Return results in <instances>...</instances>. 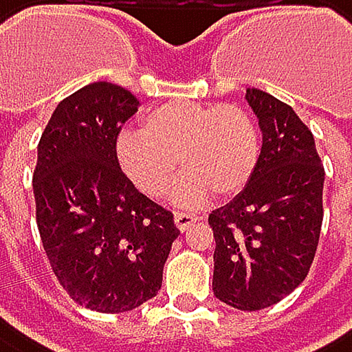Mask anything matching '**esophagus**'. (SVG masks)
<instances>
[{"label":"esophagus","instance_id":"esophagus-1","mask_svg":"<svg viewBox=\"0 0 352 352\" xmlns=\"http://www.w3.org/2000/svg\"><path fill=\"white\" fill-rule=\"evenodd\" d=\"M199 218L195 216V214H186V212H176L174 214V222H176V226L180 228V231H186V228L192 224V222H197Z\"/></svg>","mask_w":352,"mask_h":352}]
</instances>
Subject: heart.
Wrapping results in <instances>:
<instances>
[{"mask_svg":"<svg viewBox=\"0 0 352 352\" xmlns=\"http://www.w3.org/2000/svg\"><path fill=\"white\" fill-rule=\"evenodd\" d=\"M258 155L256 124L237 104L164 102L140 117V132L117 140L121 170L148 197H164L178 170H186L174 188L184 206H199L212 192L235 197L252 180Z\"/></svg>","mask_w":352,"mask_h":352,"instance_id":"heart-1","label":"heart"}]
</instances>
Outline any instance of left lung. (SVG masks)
Returning a JSON list of instances; mask_svg holds the SVG:
<instances>
[{
    "label": "left lung",
    "mask_w": 352,
    "mask_h": 352,
    "mask_svg": "<svg viewBox=\"0 0 352 352\" xmlns=\"http://www.w3.org/2000/svg\"><path fill=\"white\" fill-rule=\"evenodd\" d=\"M262 148L248 186L210 214L218 300L239 311L277 305L309 275L323 222L325 172L311 130L294 109L248 87Z\"/></svg>",
    "instance_id": "8db88e82"
}]
</instances>
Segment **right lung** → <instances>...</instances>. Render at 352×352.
<instances>
[{
    "instance_id": "add662e5",
    "label": "right lung",
    "mask_w": 352,
    "mask_h": 352,
    "mask_svg": "<svg viewBox=\"0 0 352 352\" xmlns=\"http://www.w3.org/2000/svg\"><path fill=\"white\" fill-rule=\"evenodd\" d=\"M138 111L126 87L94 81L52 113L37 146V228L56 279L98 313H128L162 289L180 231L121 172L117 136Z\"/></svg>"
}]
</instances>
